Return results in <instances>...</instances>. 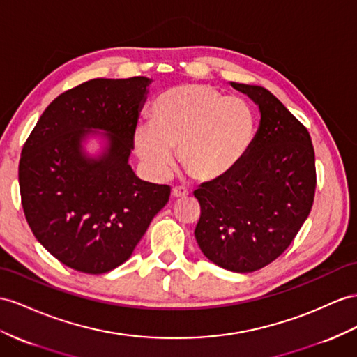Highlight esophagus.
<instances>
[{
    "instance_id": "1",
    "label": "esophagus",
    "mask_w": 357,
    "mask_h": 357,
    "mask_svg": "<svg viewBox=\"0 0 357 357\" xmlns=\"http://www.w3.org/2000/svg\"><path fill=\"white\" fill-rule=\"evenodd\" d=\"M187 196H188V191L184 187H173L172 188V197L182 199V197H187Z\"/></svg>"
}]
</instances>
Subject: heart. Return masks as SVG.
Returning a JSON list of instances; mask_svg holds the SVG:
<instances>
[{"label":"heart","instance_id":"b5f03b06","mask_svg":"<svg viewBox=\"0 0 357 357\" xmlns=\"http://www.w3.org/2000/svg\"><path fill=\"white\" fill-rule=\"evenodd\" d=\"M255 112L241 98H226L211 86L185 84L155 100L151 123L135 128L137 155L155 175L172 164V149L190 178L213 182L231 173L248 155Z\"/></svg>","mask_w":357,"mask_h":357}]
</instances>
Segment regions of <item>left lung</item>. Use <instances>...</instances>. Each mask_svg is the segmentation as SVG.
<instances>
[{"label":"left lung","mask_w":357,"mask_h":357,"mask_svg":"<svg viewBox=\"0 0 357 357\" xmlns=\"http://www.w3.org/2000/svg\"><path fill=\"white\" fill-rule=\"evenodd\" d=\"M231 86L259 107V130L238 166L195 191L200 204L195 236L218 267L250 273L278 259L307 218L317 187L315 152L306 126L271 91Z\"/></svg>","instance_id":"obj_1"}]
</instances>
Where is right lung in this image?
Returning <instances> with one entry per match:
<instances>
[{
  "mask_svg": "<svg viewBox=\"0 0 357 357\" xmlns=\"http://www.w3.org/2000/svg\"><path fill=\"white\" fill-rule=\"evenodd\" d=\"M151 79L96 78L47 107L20 160L26 222L38 241L69 268L102 274L123 264L169 202L170 187L142 181L128 164ZM109 146L89 159L80 142L91 128Z\"/></svg>",
  "mask_w": 357,
  "mask_h": 357,
  "instance_id": "obj_1",
  "label": "right lung"
}]
</instances>
